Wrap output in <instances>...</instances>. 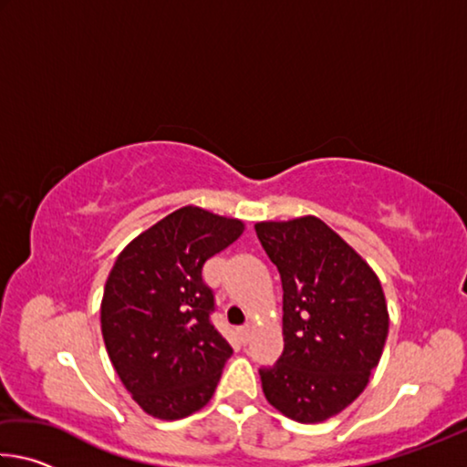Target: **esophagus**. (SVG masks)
Wrapping results in <instances>:
<instances>
[{
	"label": "esophagus",
	"mask_w": 467,
	"mask_h": 467,
	"mask_svg": "<svg viewBox=\"0 0 467 467\" xmlns=\"http://www.w3.org/2000/svg\"><path fill=\"white\" fill-rule=\"evenodd\" d=\"M239 336H241L243 342H247L249 336H251V326H249V323H244V326L239 327Z\"/></svg>",
	"instance_id": "34e87169"
}]
</instances>
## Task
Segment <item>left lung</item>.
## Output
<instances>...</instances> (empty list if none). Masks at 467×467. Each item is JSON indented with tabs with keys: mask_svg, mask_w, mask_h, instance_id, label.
<instances>
[{
	"mask_svg": "<svg viewBox=\"0 0 467 467\" xmlns=\"http://www.w3.org/2000/svg\"><path fill=\"white\" fill-rule=\"evenodd\" d=\"M257 239L282 280L284 350L262 367L270 404L296 422L342 412L381 358L389 315L381 282L323 220L257 223Z\"/></svg>",
	"mask_w": 467,
	"mask_h": 467,
	"instance_id": "8db88e82",
	"label": "left lung"
}]
</instances>
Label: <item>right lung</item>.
Segmentation results:
<instances>
[{
  "mask_svg": "<svg viewBox=\"0 0 467 467\" xmlns=\"http://www.w3.org/2000/svg\"><path fill=\"white\" fill-rule=\"evenodd\" d=\"M243 228L185 205L133 239L109 274L102 337L125 389L150 416L179 420L214 395L233 348L212 323L216 300L203 265Z\"/></svg>",
  "mask_w": 467,
  "mask_h": 467,
  "instance_id": "1",
  "label": "right lung"
}]
</instances>
